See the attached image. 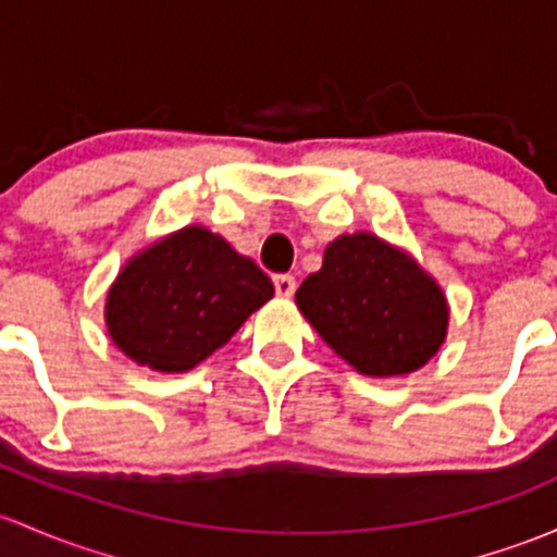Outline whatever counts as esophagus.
<instances>
[{
	"mask_svg": "<svg viewBox=\"0 0 557 557\" xmlns=\"http://www.w3.org/2000/svg\"><path fill=\"white\" fill-rule=\"evenodd\" d=\"M274 290H277V296L290 298L296 294V280L290 277V274H277V277H274Z\"/></svg>",
	"mask_w": 557,
	"mask_h": 557,
	"instance_id": "34e87169",
	"label": "esophagus"
}]
</instances>
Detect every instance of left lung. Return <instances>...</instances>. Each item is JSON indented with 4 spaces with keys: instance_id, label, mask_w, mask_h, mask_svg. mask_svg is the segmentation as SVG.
Segmentation results:
<instances>
[{
    "instance_id": "left-lung-1",
    "label": "left lung",
    "mask_w": 557,
    "mask_h": 557,
    "mask_svg": "<svg viewBox=\"0 0 557 557\" xmlns=\"http://www.w3.org/2000/svg\"><path fill=\"white\" fill-rule=\"evenodd\" d=\"M296 307L357 373L406 376L437 355L448 333V298L408 250L371 232L342 234L323 267L296 290Z\"/></svg>"
}]
</instances>
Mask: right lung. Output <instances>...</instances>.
Listing matches in <instances>:
<instances>
[{
	"instance_id": "1",
	"label": "right lung",
	"mask_w": 557,
	"mask_h": 557,
	"mask_svg": "<svg viewBox=\"0 0 557 557\" xmlns=\"http://www.w3.org/2000/svg\"><path fill=\"white\" fill-rule=\"evenodd\" d=\"M272 296V280L248 256L191 224L127 259L103 318L111 342L133 362L184 373L224 347Z\"/></svg>"
}]
</instances>
